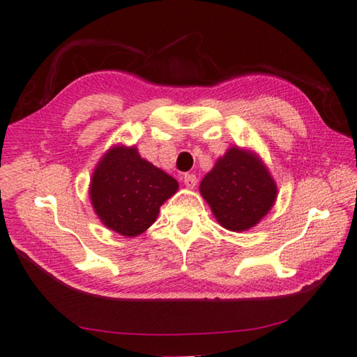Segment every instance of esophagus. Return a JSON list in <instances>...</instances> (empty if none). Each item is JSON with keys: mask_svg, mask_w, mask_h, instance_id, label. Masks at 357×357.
<instances>
[{"mask_svg": "<svg viewBox=\"0 0 357 357\" xmlns=\"http://www.w3.org/2000/svg\"><path fill=\"white\" fill-rule=\"evenodd\" d=\"M197 176H195V174H184V185L187 187V188H193L195 185H197Z\"/></svg>", "mask_w": 357, "mask_h": 357, "instance_id": "esophagus-1", "label": "esophagus"}]
</instances>
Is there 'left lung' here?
Instances as JSON below:
<instances>
[{
    "mask_svg": "<svg viewBox=\"0 0 357 357\" xmlns=\"http://www.w3.org/2000/svg\"><path fill=\"white\" fill-rule=\"evenodd\" d=\"M202 198L216 221L232 232H244L268 215L277 199V185L254 151L230 146L199 184Z\"/></svg>",
    "mask_w": 357,
    "mask_h": 357,
    "instance_id": "obj_1",
    "label": "left lung"
}]
</instances>
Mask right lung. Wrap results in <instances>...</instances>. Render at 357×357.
<instances>
[{"instance_id": "obj_1", "label": "right lung", "mask_w": 357, "mask_h": 357, "mask_svg": "<svg viewBox=\"0 0 357 357\" xmlns=\"http://www.w3.org/2000/svg\"><path fill=\"white\" fill-rule=\"evenodd\" d=\"M178 187L176 179L142 159L135 145H114L96 165L89 198L105 226L131 238L156 221L160 206Z\"/></svg>"}]
</instances>
